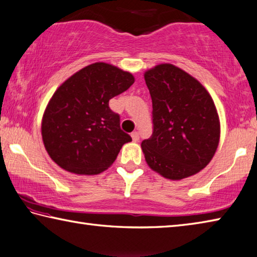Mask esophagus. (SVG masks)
<instances>
[{
  "label": "esophagus",
  "mask_w": 257,
  "mask_h": 257,
  "mask_svg": "<svg viewBox=\"0 0 257 257\" xmlns=\"http://www.w3.org/2000/svg\"><path fill=\"white\" fill-rule=\"evenodd\" d=\"M132 137H133V141H134V142H138V141H140V134H138L137 132H134V133L132 134Z\"/></svg>",
  "instance_id": "34e87169"
}]
</instances>
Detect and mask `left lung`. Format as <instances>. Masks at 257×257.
Segmentation results:
<instances>
[{"label":"left lung","instance_id":"8db88e82","mask_svg":"<svg viewBox=\"0 0 257 257\" xmlns=\"http://www.w3.org/2000/svg\"><path fill=\"white\" fill-rule=\"evenodd\" d=\"M152 98L153 133L142 142L154 172L182 180L200 172L214 157L219 120L210 95L193 76L172 64L144 74Z\"/></svg>","mask_w":257,"mask_h":257}]
</instances>
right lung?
I'll use <instances>...</instances> for the list:
<instances>
[{"mask_svg":"<svg viewBox=\"0 0 257 257\" xmlns=\"http://www.w3.org/2000/svg\"><path fill=\"white\" fill-rule=\"evenodd\" d=\"M135 79L106 63L82 68L57 89L42 119L49 156L67 172L97 175L115 160L132 141L120 128V115L108 101L130 88Z\"/></svg>","mask_w":257,"mask_h":257,"instance_id":"right-lung-1","label":"right lung"}]
</instances>
